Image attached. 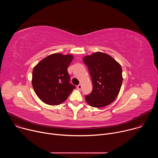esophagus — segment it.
<instances>
[{
	"label": "esophagus",
	"mask_w": 158,
	"mask_h": 158,
	"mask_svg": "<svg viewBox=\"0 0 158 158\" xmlns=\"http://www.w3.org/2000/svg\"><path fill=\"white\" fill-rule=\"evenodd\" d=\"M77 87L78 89L81 90V89H82V85H81V84H79V85L77 86Z\"/></svg>",
	"instance_id": "1"
}]
</instances>
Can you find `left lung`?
<instances>
[{
  "instance_id": "1",
  "label": "left lung",
  "mask_w": 158,
  "mask_h": 158,
  "mask_svg": "<svg viewBox=\"0 0 158 158\" xmlns=\"http://www.w3.org/2000/svg\"><path fill=\"white\" fill-rule=\"evenodd\" d=\"M92 77L93 85L91 94L85 96L91 106H108L117 98L123 82L121 65L109 55L97 52L83 58Z\"/></svg>"
}]
</instances>
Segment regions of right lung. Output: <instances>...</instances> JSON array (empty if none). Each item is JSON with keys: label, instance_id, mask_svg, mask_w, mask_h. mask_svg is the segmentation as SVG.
<instances>
[{"label": "right lung", "instance_id": "obj_1", "mask_svg": "<svg viewBox=\"0 0 158 158\" xmlns=\"http://www.w3.org/2000/svg\"><path fill=\"white\" fill-rule=\"evenodd\" d=\"M74 57L59 53L51 54L40 60L32 71V84L39 98L49 105L65 101L76 88L70 83L67 68Z\"/></svg>", "mask_w": 158, "mask_h": 158}]
</instances>
